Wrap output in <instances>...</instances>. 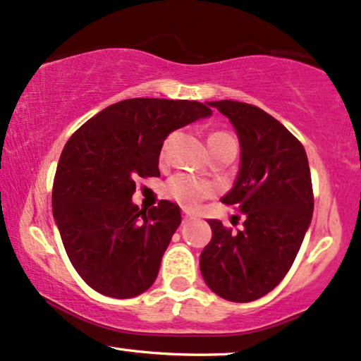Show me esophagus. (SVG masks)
Segmentation results:
<instances>
[{
    "mask_svg": "<svg viewBox=\"0 0 361 361\" xmlns=\"http://www.w3.org/2000/svg\"><path fill=\"white\" fill-rule=\"evenodd\" d=\"M190 219H192V216H190L189 212H184V214H182V222H189Z\"/></svg>",
    "mask_w": 361,
    "mask_h": 361,
    "instance_id": "1",
    "label": "esophagus"
}]
</instances>
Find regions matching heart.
Returning <instances> with one entry per match:
<instances>
[{
  "label": "heart",
  "mask_w": 361,
  "mask_h": 361,
  "mask_svg": "<svg viewBox=\"0 0 361 361\" xmlns=\"http://www.w3.org/2000/svg\"><path fill=\"white\" fill-rule=\"evenodd\" d=\"M217 142H234L233 137L226 132H214L209 137V144H217ZM169 147V139L164 142L160 149V157H166ZM166 192L171 199L179 202L180 206L194 209L201 204L204 199L211 197L216 192V188L207 180H201L197 177L189 176V173H177L171 177L166 184Z\"/></svg>",
  "instance_id": "1"
}]
</instances>
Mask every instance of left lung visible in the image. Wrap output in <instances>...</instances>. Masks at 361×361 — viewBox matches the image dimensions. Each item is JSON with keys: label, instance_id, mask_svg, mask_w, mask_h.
Masks as SVG:
<instances>
[{"label": "left lung", "instance_id": "obj_1", "mask_svg": "<svg viewBox=\"0 0 361 361\" xmlns=\"http://www.w3.org/2000/svg\"><path fill=\"white\" fill-rule=\"evenodd\" d=\"M231 120L241 144V169L222 202L244 214L234 231L211 219L201 252L204 281L234 303L259 300L295 262L313 217V184L305 147L283 123L243 102H209Z\"/></svg>", "mask_w": 361, "mask_h": 361}]
</instances>
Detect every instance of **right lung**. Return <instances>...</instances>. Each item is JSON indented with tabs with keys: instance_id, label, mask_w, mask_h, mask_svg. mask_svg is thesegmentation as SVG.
Here are the masks:
<instances>
[{
	"instance_id": "add662e5",
	"label": "right lung",
	"mask_w": 361,
	"mask_h": 361,
	"mask_svg": "<svg viewBox=\"0 0 361 361\" xmlns=\"http://www.w3.org/2000/svg\"><path fill=\"white\" fill-rule=\"evenodd\" d=\"M212 110L194 100L128 99L70 137L53 180V217L70 262L102 295L126 300L152 286L179 228L177 204H132L139 177H159L166 137Z\"/></svg>"
}]
</instances>
